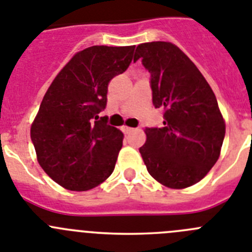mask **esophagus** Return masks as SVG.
Here are the masks:
<instances>
[{
	"label": "esophagus",
	"mask_w": 252,
	"mask_h": 252,
	"mask_svg": "<svg viewBox=\"0 0 252 252\" xmlns=\"http://www.w3.org/2000/svg\"><path fill=\"white\" fill-rule=\"evenodd\" d=\"M122 131H124L125 133H130V132H132L133 128L127 127V126H122Z\"/></svg>",
	"instance_id": "obj_1"
}]
</instances>
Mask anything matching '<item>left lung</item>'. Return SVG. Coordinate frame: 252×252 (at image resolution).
Returning a JSON list of instances; mask_svg holds the SVG:
<instances>
[{
    "label": "left lung",
    "instance_id": "left-lung-1",
    "mask_svg": "<svg viewBox=\"0 0 252 252\" xmlns=\"http://www.w3.org/2000/svg\"><path fill=\"white\" fill-rule=\"evenodd\" d=\"M139 59L150 73L154 107L164 110L161 127L145 128L142 160L162 186H193L212 169L223 144L226 126L215 93L174 44H140L133 62Z\"/></svg>",
    "mask_w": 252,
    "mask_h": 252
}]
</instances>
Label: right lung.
<instances>
[{"label":"right lung","mask_w":252,"mask_h":252,"mask_svg":"<svg viewBox=\"0 0 252 252\" xmlns=\"http://www.w3.org/2000/svg\"><path fill=\"white\" fill-rule=\"evenodd\" d=\"M135 46L95 45L79 51L60 70L31 126L37 161L55 183L88 190L112 174L124 135L99 117L107 88L128 68Z\"/></svg>","instance_id":"right-lung-1"}]
</instances>
